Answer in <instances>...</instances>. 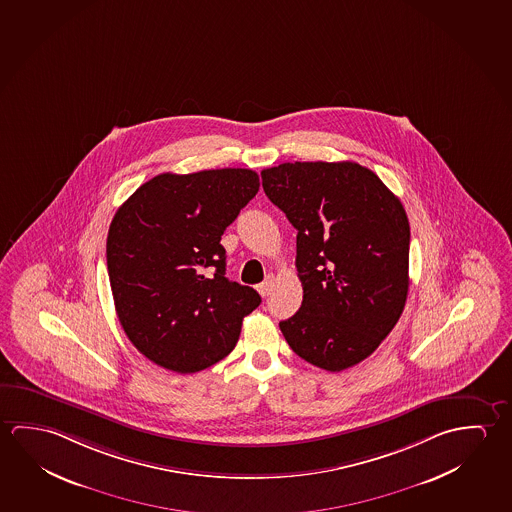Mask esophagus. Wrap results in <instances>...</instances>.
Listing matches in <instances>:
<instances>
[{"label": "esophagus", "instance_id": "34e87169", "mask_svg": "<svg viewBox=\"0 0 512 512\" xmlns=\"http://www.w3.org/2000/svg\"><path fill=\"white\" fill-rule=\"evenodd\" d=\"M273 285H275V275H268L266 280L257 287V291H259L262 296H268V294L271 293V289H273Z\"/></svg>", "mask_w": 512, "mask_h": 512}]
</instances>
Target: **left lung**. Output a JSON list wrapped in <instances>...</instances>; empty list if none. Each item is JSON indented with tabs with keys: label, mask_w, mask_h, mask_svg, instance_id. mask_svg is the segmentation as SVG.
<instances>
[{
	"label": "left lung",
	"mask_w": 512,
	"mask_h": 512,
	"mask_svg": "<svg viewBox=\"0 0 512 512\" xmlns=\"http://www.w3.org/2000/svg\"><path fill=\"white\" fill-rule=\"evenodd\" d=\"M260 176L298 230L303 302L280 321L285 341L318 368H352L389 336L407 302L411 227L402 202L357 162H285Z\"/></svg>",
	"instance_id": "obj_1"
}]
</instances>
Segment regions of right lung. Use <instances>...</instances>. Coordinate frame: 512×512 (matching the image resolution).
I'll list each match as a JSON object with an SVG mask.
<instances>
[{"mask_svg": "<svg viewBox=\"0 0 512 512\" xmlns=\"http://www.w3.org/2000/svg\"><path fill=\"white\" fill-rule=\"evenodd\" d=\"M259 185L252 169L162 173L112 219L107 269L119 323L157 366L185 375L225 359L259 307L255 289L225 277L221 246Z\"/></svg>", "mask_w": 512, "mask_h": 512, "instance_id": "obj_1", "label": "right lung"}]
</instances>
